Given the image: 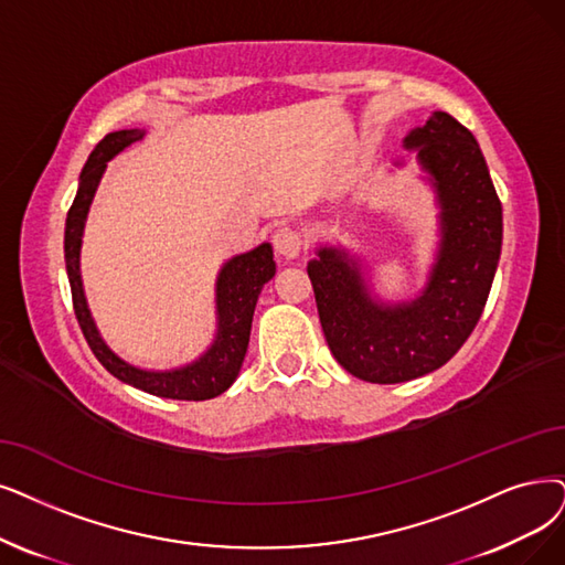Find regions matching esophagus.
<instances>
[{
  "mask_svg": "<svg viewBox=\"0 0 565 565\" xmlns=\"http://www.w3.org/2000/svg\"><path fill=\"white\" fill-rule=\"evenodd\" d=\"M274 247L276 253L285 259H295L301 253V234L295 227H278L274 232Z\"/></svg>",
  "mask_w": 565,
  "mask_h": 565,
  "instance_id": "34e87169",
  "label": "esophagus"
}]
</instances>
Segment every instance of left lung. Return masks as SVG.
<instances>
[{"mask_svg": "<svg viewBox=\"0 0 565 565\" xmlns=\"http://www.w3.org/2000/svg\"><path fill=\"white\" fill-rule=\"evenodd\" d=\"M403 146L417 154L440 211L436 262L419 295L398 303L373 297L361 259L341 245H320L308 262L331 354L375 385L415 380L457 354L484 310L503 243L499 194L476 137L461 122L436 110Z\"/></svg>", "mask_w": 565, "mask_h": 565, "instance_id": "obj_1", "label": "left lung"}]
</instances>
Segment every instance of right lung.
<instances>
[{
  "label": "right lung",
  "mask_w": 565,
  "mask_h": 565,
  "mask_svg": "<svg viewBox=\"0 0 565 565\" xmlns=\"http://www.w3.org/2000/svg\"><path fill=\"white\" fill-rule=\"evenodd\" d=\"M146 137V129H120L110 131L89 152L87 162L78 178V192L74 204L66 213L64 227V262L66 276L72 285V299L78 324L83 329L89 350L95 352L99 364L125 385L148 392L152 396L175 398V401H206L227 392L238 377L241 364L250 343V327L262 287L276 276L274 247L270 243L257 245L255 250L236 255L222 264L215 280V315L217 329L211 348L199 359L185 366L169 371H148L129 364L122 356L113 352L102 338L93 312L87 308L83 278H81V245L87 211L93 206L99 180L106 164L122 152L127 146Z\"/></svg>",
  "instance_id": "right-lung-1"
}]
</instances>
